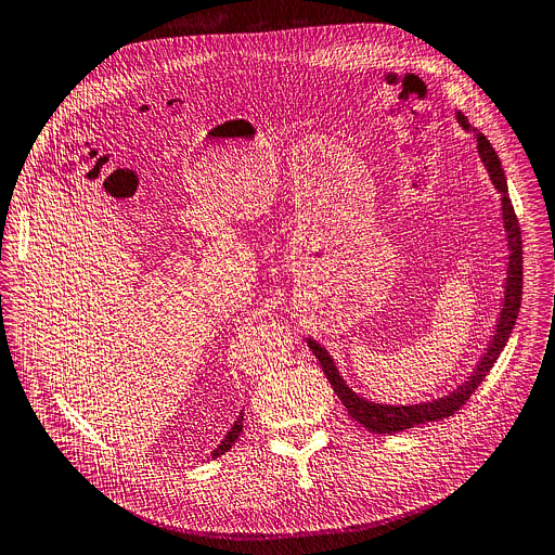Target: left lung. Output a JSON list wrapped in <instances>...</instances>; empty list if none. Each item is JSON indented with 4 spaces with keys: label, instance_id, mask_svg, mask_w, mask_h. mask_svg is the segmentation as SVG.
<instances>
[{
    "label": "left lung",
    "instance_id": "8db88e82",
    "mask_svg": "<svg viewBox=\"0 0 555 555\" xmlns=\"http://www.w3.org/2000/svg\"><path fill=\"white\" fill-rule=\"evenodd\" d=\"M460 125L468 131L470 125L468 120L457 114ZM477 138V152L479 158H482L485 167L489 169V176L495 184V190L502 194V216H504V230H506V238H508V272H506V287H504V308L500 312V321L495 327L493 341L489 344L485 357L479 359L477 367L473 371L470 379L460 386L455 392H451L449 397H441L437 401H428V403H415V405H386V403H375L367 401L363 397H359L357 392H352L348 388V384L341 379L339 371L332 357L325 352V348H321L317 341L308 339V346L312 348L314 357L319 359L323 373L332 386V390L337 392V397L341 399V403L348 409V415L359 422L363 428H367L371 433H399L405 428H413L417 424H426V422H437L451 417L453 413H457L462 405L470 399V395L475 392V388L482 384V379L489 375V371L493 367V363L498 361L502 348L508 341L511 330L515 325V319H518L520 312V299H522V236H520V225H518V216H515V209L511 205L508 198V190H506V178H504V169L502 163L495 154V150L491 146V142L487 140L485 133H479L475 129H470Z\"/></svg>",
    "mask_w": 555,
    "mask_h": 555
}]
</instances>
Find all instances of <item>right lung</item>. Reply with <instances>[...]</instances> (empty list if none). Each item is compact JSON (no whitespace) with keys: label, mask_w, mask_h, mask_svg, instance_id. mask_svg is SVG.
<instances>
[{"label":"right lung","mask_w":555,"mask_h":555,"mask_svg":"<svg viewBox=\"0 0 555 555\" xmlns=\"http://www.w3.org/2000/svg\"><path fill=\"white\" fill-rule=\"evenodd\" d=\"M243 433V413L238 415V420L234 422V426L230 428V433L225 435V439L223 441H220V444H218V449L211 453V457H218V455H223V453H228L230 449H232V444H234V441L238 439V435Z\"/></svg>","instance_id":"obj_1"}]
</instances>
